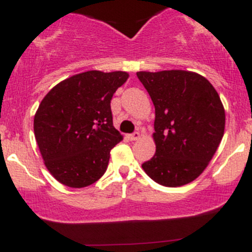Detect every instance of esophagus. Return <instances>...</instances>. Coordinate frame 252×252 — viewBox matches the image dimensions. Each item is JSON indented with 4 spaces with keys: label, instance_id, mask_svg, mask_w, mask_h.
Instances as JSON below:
<instances>
[{
    "label": "esophagus",
    "instance_id": "esophagus-1",
    "mask_svg": "<svg viewBox=\"0 0 252 252\" xmlns=\"http://www.w3.org/2000/svg\"><path fill=\"white\" fill-rule=\"evenodd\" d=\"M139 138H141V134H139V132H134V133L128 134L129 141H138Z\"/></svg>",
    "mask_w": 252,
    "mask_h": 252
}]
</instances>
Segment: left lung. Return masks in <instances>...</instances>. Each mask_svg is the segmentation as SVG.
I'll list each match as a JSON object with an SVG mask.
<instances>
[{"label": "left lung", "instance_id": "8db88e82", "mask_svg": "<svg viewBox=\"0 0 252 252\" xmlns=\"http://www.w3.org/2000/svg\"><path fill=\"white\" fill-rule=\"evenodd\" d=\"M156 108V154L142 164L168 188L186 185L203 173L225 128V111L207 78L184 69L137 72Z\"/></svg>", "mask_w": 252, "mask_h": 252}]
</instances>
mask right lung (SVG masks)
<instances>
[{
	"instance_id": "1",
	"label": "right lung",
	"mask_w": 252,
	"mask_h": 252,
	"mask_svg": "<svg viewBox=\"0 0 252 252\" xmlns=\"http://www.w3.org/2000/svg\"><path fill=\"white\" fill-rule=\"evenodd\" d=\"M129 74L87 71L57 83L34 116V134L49 173L62 185L82 189L98 181L110 151L123 141L110 101Z\"/></svg>"
}]
</instances>
